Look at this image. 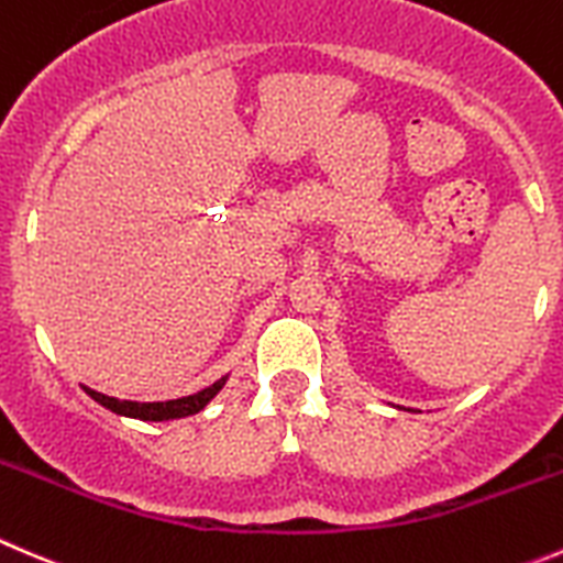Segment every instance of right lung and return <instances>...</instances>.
I'll return each instance as SVG.
<instances>
[{"label": "right lung", "instance_id": "add662e5", "mask_svg": "<svg viewBox=\"0 0 563 563\" xmlns=\"http://www.w3.org/2000/svg\"><path fill=\"white\" fill-rule=\"evenodd\" d=\"M225 382H228V376H222V379H217L214 385L203 387V390L192 393V396L173 398V401H145V404L143 401H120V398L103 396V393L90 390V387H85V393L92 398V401H98L101 407L112 409L114 415H123V418L176 420V418H189V415L200 412V409H203L206 404H209L211 398L222 390V387H225Z\"/></svg>", "mask_w": 563, "mask_h": 563}]
</instances>
